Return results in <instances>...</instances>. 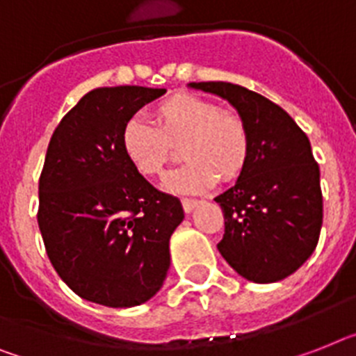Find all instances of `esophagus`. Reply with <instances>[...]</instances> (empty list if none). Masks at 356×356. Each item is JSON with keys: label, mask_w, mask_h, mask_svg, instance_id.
<instances>
[{"label": "esophagus", "mask_w": 356, "mask_h": 356, "mask_svg": "<svg viewBox=\"0 0 356 356\" xmlns=\"http://www.w3.org/2000/svg\"><path fill=\"white\" fill-rule=\"evenodd\" d=\"M181 205H184L185 213H191V211L195 209L196 205H198V200H195V198H184V200H181Z\"/></svg>", "instance_id": "34e87169"}]
</instances>
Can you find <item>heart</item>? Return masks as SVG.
<instances>
[{
	"label": "heart",
	"instance_id": "heart-1",
	"mask_svg": "<svg viewBox=\"0 0 356 356\" xmlns=\"http://www.w3.org/2000/svg\"><path fill=\"white\" fill-rule=\"evenodd\" d=\"M156 123L131 118L122 131L127 160L145 176H163L184 145L187 163L167 178L175 193H204L234 180L248 165L251 140L236 113L196 94H175L154 108Z\"/></svg>",
	"mask_w": 356,
	"mask_h": 356
}]
</instances>
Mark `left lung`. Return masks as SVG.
I'll return each instance as SVG.
<instances>
[{"label": "left lung", "mask_w": 356, "mask_h": 356, "mask_svg": "<svg viewBox=\"0 0 356 356\" xmlns=\"http://www.w3.org/2000/svg\"><path fill=\"white\" fill-rule=\"evenodd\" d=\"M189 87L227 99L251 140L248 165L236 184L214 198L225 220L220 254L248 280H284L315 251L322 229L320 169L309 138L262 94L225 81Z\"/></svg>", "instance_id": "1"}]
</instances>
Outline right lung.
<instances>
[{
    "label": "right lung",
    "instance_id": "obj_1",
    "mask_svg": "<svg viewBox=\"0 0 356 356\" xmlns=\"http://www.w3.org/2000/svg\"><path fill=\"white\" fill-rule=\"evenodd\" d=\"M165 89L99 87L63 116L40 176L38 225L47 257L76 295L132 307L156 295L171 266L180 200L127 160L123 125Z\"/></svg>",
    "mask_w": 356,
    "mask_h": 356
}]
</instances>
